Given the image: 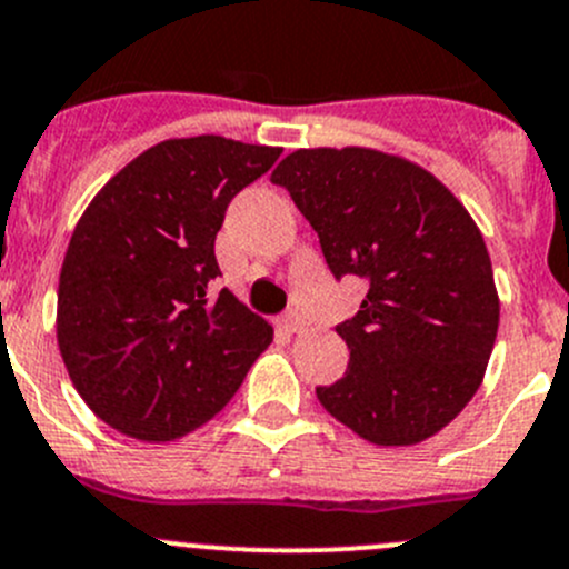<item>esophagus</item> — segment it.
<instances>
[{"mask_svg": "<svg viewBox=\"0 0 569 569\" xmlns=\"http://www.w3.org/2000/svg\"><path fill=\"white\" fill-rule=\"evenodd\" d=\"M278 328L286 330V333H297V330L302 328V322H300V317H297V313L291 311V313H286V317L278 319Z\"/></svg>", "mask_w": 569, "mask_h": 569, "instance_id": "34e87169", "label": "esophagus"}]
</instances>
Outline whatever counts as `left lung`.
Segmentation results:
<instances>
[{
  "label": "left lung",
  "mask_w": 569,
  "mask_h": 569,
  "mask_svg": "<svg viewBox=\"0 0 569 569\" xmlns=\"http://www.w3.org/2000/svg\"><path fill=\"white\" fill-rule=\"evenodd\" d=\"M319 236L336 280L369 286L336 325L345 378L317 386L330 417L383 448L433 437L481 386L500 322L487 244L417 163L367 147L297 150L272 172Z\"/></svg>",
  "instance_id": "obj_1"
}]
</instances>
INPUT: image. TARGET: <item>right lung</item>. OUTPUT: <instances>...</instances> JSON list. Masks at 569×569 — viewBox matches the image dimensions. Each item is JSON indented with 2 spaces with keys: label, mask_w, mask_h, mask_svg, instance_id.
I'll return each instance as SVG.
<instances>
[{
  "label": "right lung",
  "mask_w": 569,
  "mask_h": 569,
  "mask_svg": "<svg viewBox=\"0 0 569 569\" xmlns=\"http://www.w3.org/2000/svg\"><path fill=\"white\" fill-rule=\"evenodd\" d=\"M280 147L169 138L102 186L77 222L58 283V347L93 413L141 442L217 417L272 341V325L219 278L230 200Z\"/></svg>",
  "instance_id": "add662e5"
}]
</instances>
